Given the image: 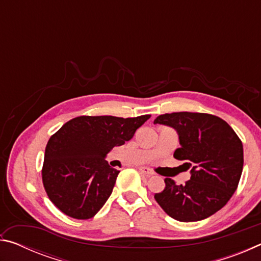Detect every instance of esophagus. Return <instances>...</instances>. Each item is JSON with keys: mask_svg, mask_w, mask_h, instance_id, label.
Instances as JSON below:
<instances>
[{"mask_svg": "<svg viewBox=\"0 0 261 261\" xmlns=\"http://www.w3.org/2000/svg\"><path fill=\"white\" fill-rule=\"evenodd\" d=\"M139 171H140V174L146 176V177H149V176L153 175V171L151 169H148V168H146V167H140Z\"/></svg>", "mask_w": 261, "mask_h": 261, "instance_id": "1", "label": "esophagus"}]
</instances>
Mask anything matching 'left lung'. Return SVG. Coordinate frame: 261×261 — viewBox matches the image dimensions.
<instances>
[{
  "instance_id": "left-lung-1",
  "label": "left lung",
  "mask_w": 261,
  "mask_h": 261,
  "mask_svg": "<svg viewBox=\"0 0 261 261\" xmlns=\"http://www.w3.org/2000/svg\"><path fill=\"white\" fill-rule=\"evenodd\" d=\"M154 123L177 131L180 147L174 158L191 169V177L183 185L165 178V189L154 194L156 202L170 218L182 222L213 215L240 183L244 163L240 137L222 118L205 113L163 114Z\"/></svg>"
}]
</instances>
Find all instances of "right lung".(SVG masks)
<instances>
[{
    "label": "right lung",
    "mask_w": 261,
    "mask_h": 261,
    "mask_svg": "<svg viewBox=\"0 0 261 261\" xmlns=\"http://www.w3.org/2000/svg\"><path fill=\"white\" fill-rule=\"evenodd\" d=\"M151 115L137 117L79 116L48 140L41 170L48 198L70 218H93L105 205L120 171L105 160L124 145Z\"/></svg>",
    "instance_id": "1"
}]
</instances>
